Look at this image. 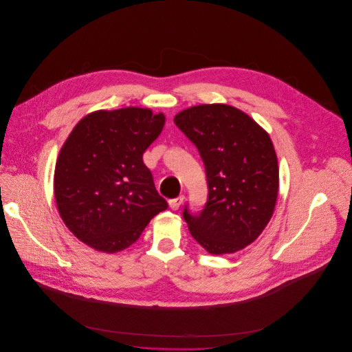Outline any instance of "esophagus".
I'll list each match as a JSON object with an SVG mask.
<instances>
[{
  "label": "esophagus",
  "instance_id": "34e87169",
  "mask_svg": "<svg viewBox=\"0 0 352 352\" xmlns=\"http://www.w3.org/2000/svg\"><path fill=\"white\" fill-rule=\"evenodd\" d=\"M183 199H184L183 195H180V197H177V198H173V199H169V206H170L173 210H176V209H179L180 205L183 204Z\"/></svg>",
  "mask_w": 352,
  "mask_h": 352
}]
</instances>
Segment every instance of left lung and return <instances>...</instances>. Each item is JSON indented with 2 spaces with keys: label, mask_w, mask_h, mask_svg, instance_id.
<instances>
[{
  "label": "left lung",
  "mask_w": 352,
  "mask_h": 352,
  "mask_svg": "<svg viewBox=\"0 0 352 352\" xmlns=\"http://www.w3.org/2000/svg\"><path fill=\"white\" fill-rule=\"evenodd\" d=\"M175 123L197 147L208 184L204 208L183 209L191 236L209 254L243 250L262 233L276 205L278 166L270 137L225 104L188 108Z\"/></svg>",
  "instance_id": "1"
}]
</instances>
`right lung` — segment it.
Segmentation results:
<instances>
[{"label": "right lung", "instance_id": "add662e5", "mask_svg": "<svg viewBox=\"0 0 352 352\" xmlns=\"http://www.w3.org/2000/svg\"><path fill=\"white\" fill-rule=\"evenodd\" d=\"M164 123L162 113L130 107L93 112L69 134L55 166L56 206L67 229L94 250L130 247L168 208L143 162Z\"/></svg>", "mask_w": 352, "mask_h": 352}]
</instances>
